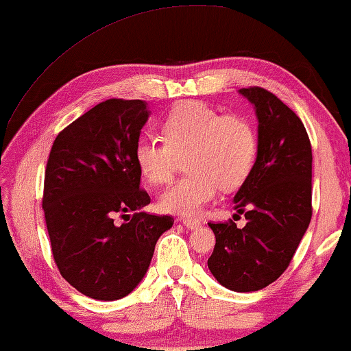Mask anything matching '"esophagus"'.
<instances>
[{
  "mask_svg": "<svg viewBox=\"0 0 351 351\" xmlns=\"http://www.w3.org/2000/svg\"><path fill=\"white\" fill-rule=\"evenodd\" d=\"M181 223H182V226L187 227V229H191V230H194L200 226V221L194 219V218H182Z\"/></svg>",
  "mask_w": 351,
  "mask_h": 351,
  "instance_id": "obj_1",
  "label": "esophagus"
}]
</instances>
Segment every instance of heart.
I'll return each instance as SVG.
<instances>
[{"mask_svg":"<svg viewBox=\"0 0 351 351\" xmlns=\"http://www.w3.org/2000/svg\"><path fill=\"white\" fill-rule=\"evenodd\" d=\"M164 140L141 138L135 162L149 184L173 175L178 157L186 156L189 175L178 178L159 197L167 213L195 215L216 197L219 186L232 191L243 184L258 156L254 128L243 117L223 116L204 101H184L170 111L162 125Z\"/></svg>","mask_w":351,"mask_h":351,"instance_id":"1","label":"heart"}]
</instances>
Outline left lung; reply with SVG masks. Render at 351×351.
<instances>
[{
    "label": "left lung",
    "mask_w": 351,
    "mask_h": 351,
    "mask_svg": "<svg viewBox=\"0 0 351 351\" xmlns=\"http://www.w3.org/2000/svg\"><path fill=\"white\" fill-rule=\"evenodd\" d=\"M258 117V156L234 197L246 226L210 223L208 269L224 288L251 293L288 267L312 219V146L302 121L261 87L240 88Z\"/></svg>",
    "instance_id": "1"
}]
</instances>
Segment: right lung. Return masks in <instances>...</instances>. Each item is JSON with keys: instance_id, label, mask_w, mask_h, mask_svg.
<instances>
[{"instance_id": "right-lung-1", "label": "right lung", "mask_w": 351, "mask_h": 351, "mask_svg": "<svg viewBox=\"0 0 351 351\" xmlns=\"http://www.w3.org/2000/svg\"><path fill=\"white\" fill-rule=\"evenodd\" d=\"M149 114L143 100L98 103L58 133L49 154L43 210L53 259L63 278L92 299L130 294L173 226L171 216L140 211L151 199L140 189L135 146ZM122 213L128 221L117 226Z\"/></svg>"}]
</instances>
